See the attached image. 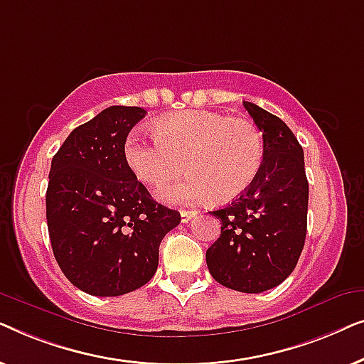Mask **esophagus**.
Segmentation results:
<instances>
[{
  "instance_id": "esophagus-1",
  "label": "esophagus",
  "mask_w": 364,
  "mask_h": 364,
  "mask_svg": "<svg viewBox=\"0 0 364 364\" xmlns=\"http://www.w3.org/2000/svg\"><path fill=\"white\" fill-rule=\"evenodd\" d=\"M197 215V210H181V220L183 223H187L188 220H192L193 217Z\"/></svg>"
}]
</instances>
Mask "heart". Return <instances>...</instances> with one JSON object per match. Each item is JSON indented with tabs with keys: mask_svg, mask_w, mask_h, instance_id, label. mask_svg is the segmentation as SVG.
Masks as SVG:
<instances>
[{
	"mask_svg": "<svg viewBox=\"0 0 364 364\" xmlns=\"http://www.w3.org/2000/svg\"><path fill=\"white\" fill-rule=\"evenodd\" d=\"M154 139L132 136L126 161L139 181L162 188L183 171L188 176L162 192L168 203L212 197L230 202L255 182L263 166V137L247 119L212 111H183L152 124Z\"/></svg>",
	"mask_w": 364,
	"mask_h": 364,
	"instance_id": "b5f03b06",
	"label": "heart"
}]
</instances>
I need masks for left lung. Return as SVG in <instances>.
I'll list each match as a JSON object with an SVG mask.
<instances>
[{
	"mask_svg": "<svg viewBox=\"0 0 364 364\" xmlns=\"http://www.w3.org/2000/svg\"><path fill=\"white\" fill-rule=\"evenodd\" d=\"M263 132V166L255 182L223 208L220 237L205 253L210 275L220 285L262 293L295 270L305 245L308 181L295 134L280 117L243 101Z\"/></svg>",
	"mask_w": 364,
	"mask_h": 364,
	"instance_id": "left-lung-1",
	"label": "left lung"
}]
</instances>
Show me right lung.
<instances>
[{
    "label": "right lung",
    "mask_w": 364,
    "mask_h": 364,
    "mask_svg": "<svg viewBox=\"0 0 364 364\" xmlns=\"http://www.w3.org/2000/svg\"><path fill=\"white\" fill-rule=\"evenodd\" d=\"M142 107L111 106L69 134L46 191L49 240L59 268L94 296H119L151 280L159 247L181 213L161 205L126 161Z\"/></svg>",
    "instance_id": "obj_1"
}]
</instances>
